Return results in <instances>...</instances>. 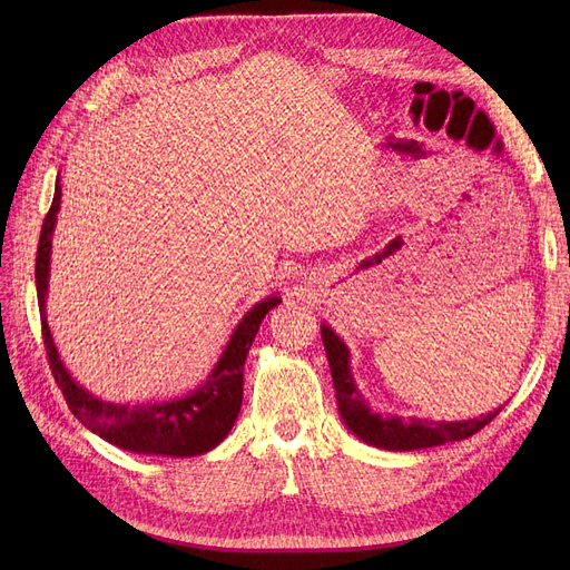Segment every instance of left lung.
<instances>
[{
  "mask_svg": "<svg viewBox=\"0 0 570 570\" xmlns=\"http://www.w3.org/2000/svg\"><path fill=\"white\" fill-rule=\"evenodd\" d=\"M321 337L327 355V365H331L337 406L344 417L346 428L370 445L385 448V451H421V448H432L451 441H462L481 432L499 415L501 406L481 415L471 417V421H455V423H436L428 417H400V415H381L370 409L365 397L361 395L351 374L348 363V348L335 335L333 327L321 325Z\"/></svg>",
  "mask_w": 570,
  "mask_h": 570,
  "instance_id": "1",
  "label": "left lung"
}]
</instances>
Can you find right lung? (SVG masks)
<instances>
[{
    "label": "right lung",
    "mask_w": 570,
    "mask_h": 570,
    "mask_svg": "<svg viewBox=\"0 0 570 570\" xmlns=\"http://www.w3.org/2000/svg\"><path fill=\"white\" fill-rule=\"evenodd\" d=\"M59 198L62 187L59 177L55 185V198L41 226L39 249H37V295L41 312V333L48 353V363L52 376L62 391L71 413L78 421L106 439L108 443L125 448L131 453L147 455H168V458H194L217 448L230 432L235 417L243 406V370L249 355L252 342L258 333V325L265 314L282 303L279 295H269L258 305H254L243 321L233 331L219 363L207 381L196 387L191 395H185L173 402L161 404H112L87 393L67 372L65 363L50 337V327L46 321V295L50 277V247L52 230L57 224Z\"/></svg>",
    "instance_id": "obj_1"
}]
</instances>
